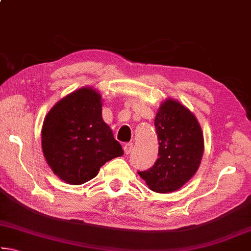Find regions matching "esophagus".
<instances>
[{
  "label": "esophagus",
  "instance_id": "34e87169",
  "mask_svg": "<svg viewBox=\"0 0 251 251\" xmlns=\"http://www.w3.org/2000/svg\"><path fill=\"white\" fill-rule=\"evenodd\" d=\"M133 147H134L133 143H127V144H125V145H124V151H125V154H126V155L130 154L131 151H133Z\"/></svg>",
  "mask_w": 251,
  "mask_h": 251
}]
</instances>
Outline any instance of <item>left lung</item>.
Segmentation results:
<instances>
[{
  "mask_svg": "<svg viewBox=\"0 0 251 251\" xmlns=\"http://www.w3.org/2000/svg\"><path fill=\"white\" fill-rule=\"evenodd\" d=\"M158 158L138 172L152 192L168 194L181 188L198 171L203 155V134L196 116L173 99L160 104L155 117Z\"/></svg>",
  "mask_w": 251,
  "mask_h": 251,
  "instance_id": "8db88e82",
  "label": "left lung"
}]
</instances>
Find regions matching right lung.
Instances as JSON below:
<instances>
[{
    "label": "right lung",
    "mask_w": 251,
    "mask_h": 251,
    "mask_svg": "<svg viewBox=\"0 0 251 251\" xmlns=\"http://www.w3.org/2000/svg\"><path fill=\"white\" fill-rule=\"evenodd\" d=\"M101 106L100 92L85 86L59 100L44 118L42 150L46 163L67 184L93 179L106 161L124 155L101 117Z\"/></svg>",
    "instance_id": "add662e5"
}]
</instances>
